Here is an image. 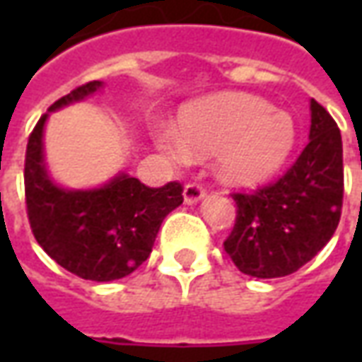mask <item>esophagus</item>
Instances as JSON below:
<instances>
[{
  "instance_id": "obj_1",
  "label": "esophagus",
  "mask_w": 362,
  "mask_h": 362,
  "mask_svg": "<svg viewBox=\"0 0 362 362\" xmlns=\"http://www.w3.org/2000/svg\"><path fill=\"white\" fill-rule=\"evenodd\" d=\"M205 197V188L202 184H186L184 188V202L188 205L199 204Z\"/></svg>"
}]
</instances>
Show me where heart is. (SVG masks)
<instances>
[{
    "label": "heart",
    "mask_w": 362,
    "mask_h": 362,
    "mask_svg": "<svg viewBox=\"0 0 362 362\" xmlns=\"http://www.w3.org/2000/svg\"><path fill=\"white\" fill-rule=\"evenodd\" d=\"M155 145L176 165L215 153L221 180L254 186L285 165L296 141L291 114L252 95H219L189 104L178 118V132L160 127Z\"/></svg>",
    "instance_id": "b5f03b06"
}]
</instances>
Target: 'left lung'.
Listing matches in <instances>:
<instances>
[{
  "instance_id": "left-lung-1",
  "label": "left lung",
  "mask_w": 362,
  "mask_h": 362,
  "mask_svg": "<svg viewBox=\"0 0 362 362\" xmlns=\"http://www.w3.org/2000/svg\"><path fill=\"white\" fill-rule=\"evenodd\" d=\"M233 199L238 215L225 252L246 275H291L329 243L341 217L343 145L322 104L310 98L308 145L295 165L275 184Z\"/></svg>"
}]
</instances>
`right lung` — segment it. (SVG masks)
<instances>
[{
    "label": "right lung",
    "instance_id": "obj_1",
    "mask_svg": "<svg viewBox=\"0 0 362 362\" xmlns=\"http://www.w3.org/2000/svg\"><path fill=\"white\" fill-rule=\"evenodd\" d=\"M103 89L90 81L52 104L28 137L25 196L36 243L59 266L89 281L126 277L149 258L160 223L184 202L182 186L168 182L147 188L118 173L98 188L59 186L44 160V127L50 112L81 103Z\"/></svg>",
    "mask_w": 362,
    "mask_h": 362
}]
</instances>
